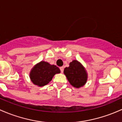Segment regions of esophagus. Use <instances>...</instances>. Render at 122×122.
<instances>
[{"label":"esophagus","instance_id":"obj_1","mask_svg":"<svg viewBox=\"0 0 122 122\" xmlns=\"http://www.w3.org/2000/svg\"><path fill=\"white\" fill-rule=\"evenodd\" d=\"M60 70H61V72H63V71H64V67H60Z\"/></svg>","mask_w":122,"mask_h":122}]
</instances>
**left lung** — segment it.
I'll use <instances>...</instances> for the list:
<instances>
[{"instance_id": "1", "label": "left lung", "mask_w": 122, "mask_h": 122, "mask_svg": "<svg viewBox=\"0 0 122 122\" xmlns=\"http://www.w3.org/2000/svg\"><path fill=\"white\" fill-rule=\"evenodd\" d=\"M64 74L70 84L76 88L82 86L86 82V72L81 64L77 61H73L71 62L70 66L65 68Z\"/></svg>"}]
</instances>
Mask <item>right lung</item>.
Instances as JSON below:
<instances>
[{
	"label": "right lung",
	"mask_w": 122,
	"mask_h": 122,
	"mask_svg": "<svg viewBox=\"0 0 122 122\" xmlns=\"http://www.w3.org/2000/svg\"><path fill=\"white\" fill-rule=\"evenodd\" d=\"M60 72V69L56 66L51 65L48 63L42 61L32 68L30 77L34 84L43 86L50 82L55 74Z\"/></svg>",
	"instance_id": "right-lung-1"
}]
</instances>
